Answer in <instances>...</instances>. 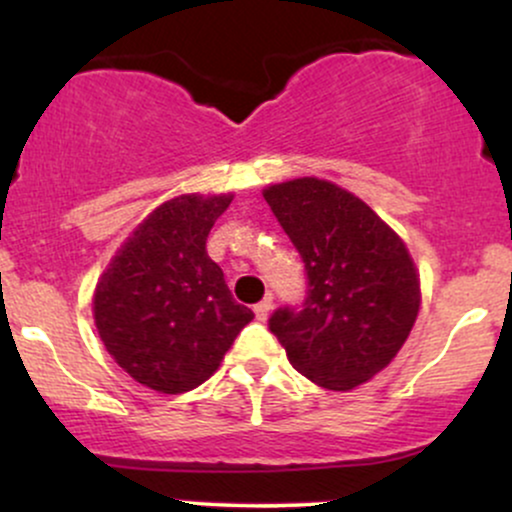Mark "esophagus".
<instances>
[{"instance_id":"34e87169","label":"esophagus","mask_w":512,"mask_h":512,"mask_svg":"<svg viewBox=\"0 0 512 512\" xmlns=\"http://www.w3.org/2000/svg\"><path fill=\"white\" fill-rule=\"evenodd\" d=\"M252 310H255L257 320L264 322V320H267V317H269V310H272V298L267 296V298H264V301L255 303V308H252Z\"/></svg>"}]
</instances>
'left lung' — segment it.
<instances>
[{
	"mask_svg": "<svg viewBox=\"0 0 512 512\" xmlns=\"http://www.w3.org/2000/svg\"><path fill=\"white\" fill-rule=\"evenodd\" d=\"M305 264V298L269 317L291 366L346 392L380 373L407 342L421 291L409 250L368 204L327 180L264 190Z\"/></svg>",
	"mask_w": 512,
	"mask_h": 512,
	"instance_id": "left-lung-1",
	"label": "left lung"
}]
</instances>
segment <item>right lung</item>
Listing matches in <instances>:
<instances>
[{
	"label": "right lung",
	"mask_w": 512,
	"mask_h": 512,
	"mask_svg": "<svg viewBox=\"0 0 512 512\" xmlns=\"http://www.w3.org/2000/svg\"><path fill=\"white\" fill-rule=\"evenodd\" d=\"M231 195H182L151 211L105 269L93 315L105 349L137 383L195 390L255 317L233 301L207 238Z\"/></svg>",
	"instance_id": "right-lung-1"
}]
</instances>
